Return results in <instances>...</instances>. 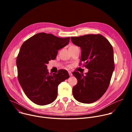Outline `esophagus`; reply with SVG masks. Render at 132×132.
<instances>
[{"instance_id": "1", "label": "esophagus", "mask_w": 132, "mask_h": 132, "mask_svg": "<svg viewBox=\"0 0 132 132\" xmlns=\"http://www.w3.org/2000/svg\"><path fill=\"white\" fill-rule=\"evenodd\" d=\"M68 74H69V75H70V77H71V76L72 75V73L71 71H68Z\"/></svg>"}]
</instances>
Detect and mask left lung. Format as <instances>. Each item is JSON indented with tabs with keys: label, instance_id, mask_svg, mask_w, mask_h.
<instances>
[{
	"label": "left lung",
	"instance_id": "left-lung-1",
	"mask_svg": "<svg viewBox=\"0 0 132 132\" xmlns=\"http://www.w3.org/2000/svg\"><path fill=\"white\" fill-rule=\"evenodd\" d=\"M71 39L73 44L81 47L80 65L84 61L88 69L85 75L77 71L73 72L78 80L73 88V95L79 102L92 103L104 94L110 85L114 69L113 47L100 34L71 37Z\"/></svg>",
	"mask_w": 132,
	"mask_h": 132
}]
</instances>
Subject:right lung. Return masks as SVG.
Returning <instances> with one entry per match:
<instances>
[{"label": "right lung", "mask_w": 132, "mask_h": 132, "mask_svg": "<svg viewBox=\"0 0 132 132\" xmlns=\"http://www.w3.org/2000/svg\"><path fill=\"white\" fill-rule=\"evenodd\" d=\"M70 39V37L60 38L40 32L26 40L21 47L16 61L18 78L26 95L33 103L39 105L52 103L57 97L58 85L70 78L65 70L49 73L46 66Z\"/></svg>", "instance_id": "add662e5"}]
</instances>
